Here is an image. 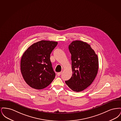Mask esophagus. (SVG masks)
I'll list each match as a JSON object with an SVG mask.
<instances>
[{"instance_id": "1", "label": "esophagus", "mask_w": 121, "mask_h": 121, "mask_svg": "<svg viewBox=\"0 0 121 121\" xmlns=\"http://www.w3.org/2000/svg\"><path fill=\"white\" fill-rule=\"evenodd\" d=\"M62 72H59V73H57V76H60L61 74H62Z\"/></svg>"}]
</instances>
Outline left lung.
Listing matches in <instances>:
<instances>
[{
  "label": "left lung",
  "mask_w": 121,
  "mask_h": 121,
  "mask_svg": "<svg viewBox=\"0 0 121 121\" xmlns=\"http://www.w3.org/2000/svg\"><path fill=\"white\" fill-rule=\"evenodd\" d=\"M69 49L73 73L65 82L73 91L81 92L92 84L97 74L98 56L89 44L81 41H73Z\"/></svg>",
  "instance_id": "1"
}]
</instances>
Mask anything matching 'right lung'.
I'll return each instance as SVG.
<instances>
[{"label":"right lung","instance_id":"obj_1","mask_svg":"<svg viewBox=\"0 0 121 121\" xmlns=\"http://www.w3.org/2000/svg\"><path fill=\"white\" fill-rule=\"evenodd\" d=\"M57 44L56 42L40 41L30 46L24 52L21 60V71L29 86L42 89L53 80L56 74L50 58Z\"/></svg>","mask_w":121,"mask_h":121}]
</instances>
